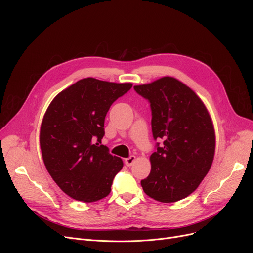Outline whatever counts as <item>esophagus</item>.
<instances>
[{"label":"esophagus","mask_w":253,"mask_h":253,"mask_svg":"<svg viewBox=\"0 0 253 253\" xmlns=\"http://www.w3.org/2000/svg\"><path fill=\"white\" fill-rule=\"evenodd\" d=\"M135 160H136V157L132 155V156H130L129 158L125 159V164H126L127 166H131L132 164H133V163L135 162Z\"/></svg>","instance_id":"obj_1"}]
</instances>
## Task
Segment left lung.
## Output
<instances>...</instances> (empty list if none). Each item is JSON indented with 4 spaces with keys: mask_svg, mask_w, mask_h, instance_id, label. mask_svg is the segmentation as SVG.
I'll use <instances>...</instances> for the list:
<instances>
[{
    "mask_svg": "<svg viewBox=\"0 0 253 253\" xmlns=\"http://www.w3.org/2000/svg\"><path fill=\"white\" fill-rule=\"evenodd\" d=\"M134 90L151 103L154 138L164 140L150 157L151 172L141 187L159 202L179 201L199 187L213 162V123L200 97L175 78L163 77Z\"/></svg>",
    "mask_w": 253,
    "mask_h": 253,
    "instance_id": "obj_1",
    "label": "left lung"
}]
</instances>
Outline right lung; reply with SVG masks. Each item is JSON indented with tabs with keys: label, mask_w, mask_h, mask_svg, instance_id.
Instances as JSON below:
<instances>
[{
	"label": "right lung",
	"mask_w": 253,
	"mask_h": 253,
	"mask_svg": "<svg viewBox=\"0 0 253 253\" xmlns=\"http://www.w3.org/2000/svg\"><path fill=\"white\" fill-rule=\"evenodd\" d=\"M132 87L86 78L62 90L49 104L40 130L44 164L58 187L75 200L95 202L111 193L123 167L101 144L111 105Z\"/></svg>",
	"instance_id": "add662e5"
}]
</instances>
